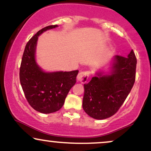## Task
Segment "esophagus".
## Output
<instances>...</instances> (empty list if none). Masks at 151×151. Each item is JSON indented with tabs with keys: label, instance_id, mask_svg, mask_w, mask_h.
<instances>
[{
	"label": "esophagus",
	"instance_id": "esophagus-1",
	"mask_svg": "<svg viewBox=\"0 0 151 151\" xmlns=\"http://www.w3.org/2000/svg\"><path fill=\"white\" fill-rule=\"evenodd\" d=\"M89 77V73L88 72H81L78 74L77 80L81 83H86L88 81Z\"/></svg>",
	"mask_w": 151,
	"mask_h": 151
}]
</instances>
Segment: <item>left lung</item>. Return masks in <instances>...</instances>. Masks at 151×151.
I'll return each mask as SVG.
<instances>
[{
	"instance_id": "1",
	"label": "left lung",
	"mask_w": 151,
	"mask_h": 151,
	"mask_svg": "<svg viewBox=\"0 0 151 151\" xmlns=\"http://www.w3.org/2000/svg\"><path fill=\"white\" fill-rule=\"evenodd\" d=\"M136 63L133 50L126 58L115 55L108 73L99 71L84 84L82 107L90 117L102 120L116 113L134 84Z\"/></svg>"
}]
</instances>
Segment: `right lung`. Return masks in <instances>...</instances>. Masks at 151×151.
I'll use <instances>...</instances> for the list:
<instances>
[{"label":"right lung","mask_w":151,"mask_h":151,"mask_svg":"<svg viewBox=\"0 0 151 151\" xmlns=\"http://www.w3.org/2000/svg\"><path fill=\"white\" fill-rule=\"evenodd\" d=\"M58 27H44L31 38L25 46L20 65V81L25 98L35 110L42 114L53 113L62 108L79 72H45L36 62L38 37Z\"/></svg>","instance_id":"1"}]
</instances>
